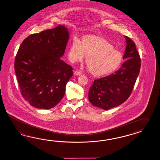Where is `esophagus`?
<instances>
[{"instance_id":"1","label":"esophagus","mask_w":160,"mask_h":160,"mask_svg":"<svg viewBox=\"0 0 160 160\" xmlns=\"http://www.w3.org/2000/svg\"><path fill=\"white\" fill-rule=\"evenodd\" d=\"M81 74H82V72H81L79 70H76L75 71V73H74L75 75H81Z\"/></svg>"}]
</instances>
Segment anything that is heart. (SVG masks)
Here are the masks:
<instances>
[{
    "label": "heart",
    "mask_w": 160,
    "mask_h": 160,
    "mask_svg": "<svg viewBox=\"0 0 160 160\" xmlns=\"http://www.w3.org/2000/svg\"><path fill=\"white\" fill-rule=\"evenodd\" d=\"M85 56L86 66L96 77L106 75L118 68L123 60L122 53L114 48L105 38L94 35L82 37L81 41L74 38L68 51L72 62H81Z\"/></svg>",
    "instance_id": "obj_1"
}]
</instances>
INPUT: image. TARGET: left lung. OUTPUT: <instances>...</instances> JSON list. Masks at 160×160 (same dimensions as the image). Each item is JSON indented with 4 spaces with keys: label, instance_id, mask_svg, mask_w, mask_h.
I'll return each instance as SVG.
<instances>
[{
    "label": "left lung",
    "instance_id": "1",
    "mask_svg": "<svg viewBox=\"0 0 160 160\" xmlns=\"http://www.w3.org/2000/svg\"><path fill=\"white\" fill-rule=\"evenodd\" d=\"M125 37L127 46L123 59L127 60L114 73L94 80L89 90L91 104L105 110L118 106L129 98L139 74V53L134 42Z\"/></svg>",
    "mask_w": 160,
    "mask_h": 160
}]
</instances>
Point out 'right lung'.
I'll list each match as a JSON object with an SVG mask.
<instances>
[{"label": "right lung", "mask_w": 160, "mask_h": 160, "mask_svg": "<svg viewBox=\"0 0 160 160\" xmlns=\"http://www.w3.org/2000/svg\"><path fill=\"white\" fill-rule=\"evenodd\" d=\"M69 39L64 26L31 34L22 42L14 69L21 93L32 106L50 109L64 97L72 68L60 60Z\"/></svg>", "instance_id": "add662e5"}]
</instances>
